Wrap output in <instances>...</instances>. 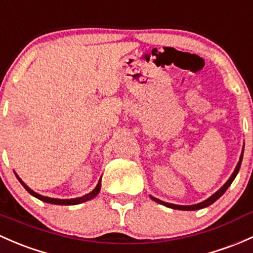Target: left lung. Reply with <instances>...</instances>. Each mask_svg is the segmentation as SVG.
<instances>
[{"label":"left lung","instance_id":"obj_1","mask_svg":"<svg viewBox=\"0 0 253 253\" xmlns=\"http://www.w3.org/2000/svg\"><path fill=\"white\" fill-rule=\"evenodd\" d=\"M243 156H244V149H243V153H241V155H240V159H239L238 165H236L235 169H234V172L232 173V175H230V177H229V179H228L227 182L224 183V185H223V187L220 188V189H218L216 193L213 194V195H211L209 199L204 200L203 203H199V204H195V205H174V204L165 203V201L159 200V199L154 198V196H151V195H149V196H150V198L153 199L154 201H156V203H158V204H161V205H164V206L169 207V209H173V210H182V211H195V210L205 209V207L210 206V205H212V204L214 203V201L218 200V199H219L220 196H222L223 194H224L225 191H227L228 188L230 187V184H232V183H233V180L235 179L236 174L239 173V169H240V166H241V161H243Z\"/></svg>","mask_w":253,"mask_h":253}]
</instances>
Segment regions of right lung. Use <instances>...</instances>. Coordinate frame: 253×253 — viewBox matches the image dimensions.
I'll return each instance as SVG.
<instances>
[{
    "label": "right lung",
    "instance_id": "1",
    "mask_svg": "<svg viewBox=\"0 0 253 253\" xmlns=\"http://www.w3.org/2000/svg\"><path fill=\"white\" fill-rule=\"evenodd\" d=\"M15 173V172H14ZM17 175L18 180L21 183V185H23L24 188H25L26 190L29 191V193L31 194L33 196H35V198L39 199V200L43 201V203H47V204H53V205H64V206H69V205H79V204H82V203H86V201L88 200H92L93 198H95V196L99 194L100 191V187H102V177H100L99 182H98L97 187L93 189L91 193L86 194V195L84 196H80V198H75V199H54V198H48V196H43V195H40V194H37L36 191H34L33 189H30V188L28 187V185L25 184V183L23 182V180L20 179L19 175L15 173Z\"/></svg>",
    "mask_w": 253,
    "mask_h": 253
}]
</instances>
